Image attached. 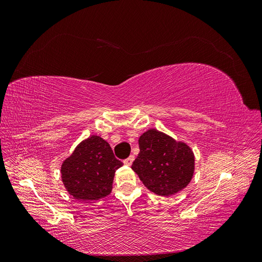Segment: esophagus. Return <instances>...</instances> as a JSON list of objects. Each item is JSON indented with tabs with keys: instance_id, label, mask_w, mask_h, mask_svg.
<instances>
[{
	"instance_id": "1",
	"label": "esophagus",
	"mask_w": 262,
	"mask_h": 262,
	"mask_svg": "<svg viewBox=\"0 0 262 262\" xmlns=\"http://www.w3.org/2000/svg\"><path fill=\"white\" fill-rule=\"evenodd\" d=\"M133 161H134V156H133V155H130V156H129L128 158H125V160L123 161V163H124L125 165H128V166H130V165H132Z\"/></svg>"
}]
</instances>
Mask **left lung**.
<instances>
[{
	"instance_id": "left-lung-1",
	"label": "left lung",
	"mask_w": 262,
	"mask_h": 262,
	"mask_svg": "<svg viewBox=\"0 0 262 262\" xmlns=\"http://www.w3.org/2000/svg\"><path fill=\"white\" fill-rule=\"evenodd\" d=\"M140 153L132 164L140 180L158 195L169 196L186 188L194 171V155L184 142L156 129L139 139Z\"/></svg>"
}]
</instances>
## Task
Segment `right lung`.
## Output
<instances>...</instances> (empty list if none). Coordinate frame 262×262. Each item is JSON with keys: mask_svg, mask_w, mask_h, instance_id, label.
Segmentation results:
<instances>
[{"mask_svg": "<svg viewBox=\"0 0 262 262\" xmlns=\"http://www.w3.org/2000/svg\"><path fill=\"white\" fill-rule=\"evenodd\" d=\"M104 139L92 136L82 141L61 166L68 192L81 201L99 200L113 190L115 172L122 166Z\"/></svg>", "mask_w": 262, "mask_h": 262, "instance_id": "right-lung-1", "label": "right lung"}]
</instances>
